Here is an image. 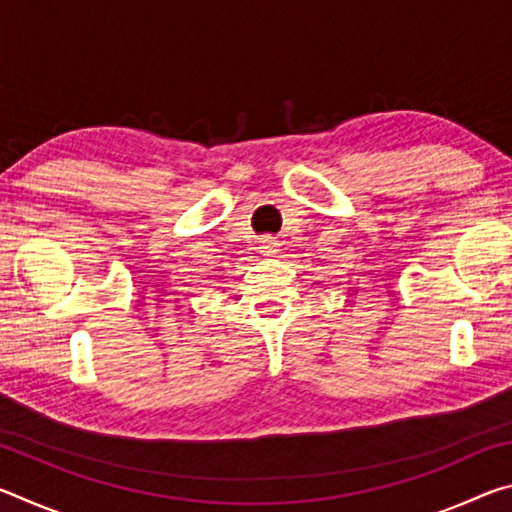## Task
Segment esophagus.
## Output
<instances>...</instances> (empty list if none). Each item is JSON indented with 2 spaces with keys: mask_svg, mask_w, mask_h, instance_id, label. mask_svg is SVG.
<instances>
[{
  "mask_svg": "<svg viewBox=\"0 0 512 512\" xmlns=\"http://www.w3.org/2000/svg\"><path fill=\"white\" fill-rule=\"evenodd\" d=\"M277 239L275 237H271V235H266V237H262V250H259V253H262L264 257H273V255H277Z\"/></svg>",
  "mask_w": 512,
  "mask_h": 512,
  "instance_id": "esophagus-1",
  "label": "esophagus"
}]
</instances>
